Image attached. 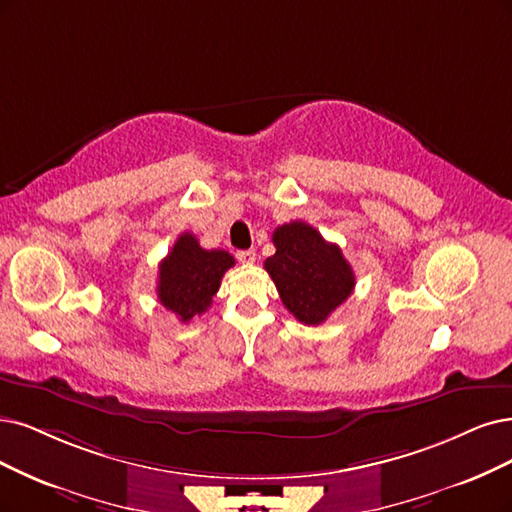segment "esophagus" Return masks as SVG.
Instances as JSON below:
<instances>
[{
  "label": "esophagus",
  "instance_id": "34e87169",
  "mask_svg": "<svg viewBox=\"0 0 512 512\" xmlns=\"http://www.w3.org/2000/svg\"><path fill=\"white\" fill-rule=\"evenodd\" d=\"M236 257H238V261H242V263H253V261L257 259V253H255V249H249V251H238V253H236Z\"/></svg>",
  "mask_w": 512,
  "mask_h": 512
}]
</instances>
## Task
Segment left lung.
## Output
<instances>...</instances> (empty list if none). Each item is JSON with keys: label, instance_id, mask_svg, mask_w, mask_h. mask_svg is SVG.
Listing matches in <instances>:
<instances>
[{"label": "left lung", "instance_id": "left-lung-1", "mask_svg": "<svg viewBox=\"0 0 512 512\" xmlns=\"http://www.w3.org/2000/svg\"><path fill=\"white\" fill-rule=\"evenodd\" d=\"M272 240L276 253L263 266L272 276L282 304L308 327L325 323L356 285L342 249L304 221L276 227Z\"/></svg>", "mask_w": 512, "mask_h": 512}]
</instances>
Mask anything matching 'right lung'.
Instances as JSON below:
<instances>
[{
    "label": "right lung",
    "instance_id": "obj_1",
    "mask_svg": "<svg viewBox=\"0 0 512 512\" xmlns=\"http://www.w3.org/2000/svg\"><path fill=\"white\" fill-rule=\"evenodd\" d=\"M232 266L234 257L230 253L206 251L194 234L183 232L158 266L160 304L177 314L181 323H189L211 308L221 278Z\"/></svg>",
    "mask_w": 512,
    "mask_h": 512
}]
</instances>
